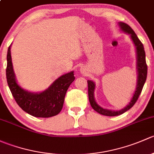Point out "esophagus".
I'll use <instances>...</instances> for the list:
<instances>
[{
  "label": "esophagus",
  "mask_w": 154,
  "mask_h": 154,
  "mask_svg": "<svg viewBox=\"0 0 154 154\" xmlns=\"http://www.w3.org/2000/svg\"><path fill=\"white\" fill-rule=\"evenodd\" d=\"M80 71H81V73H84L85 72V69L83 68H80Z\"/></svg>",
  "instance_id": "1"
}]
</instances>
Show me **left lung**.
Listing matches in <instances>:
<instances>
[{
    "label": "left lung",
    "mask_w": 154,
    "mask_h": 154,
    "mask_svg": "<svg viewBox=\"0 0 154 154\" xmlns=\"http://www.w3.org/2000/svg\"><path fill=\"white\" fill-rule=\"evenodd\" d=\"M119 25L120 27L121 30L125 33L130 35V38L133 41L135 48H136V71H137V80H136V86L135 89L134 93L133 94L131 100L129 102L128 104L123 109L120 110H111L103 109L98 103L96 102L94 99V90H95V83L92 80H88V99H89L90 104L93 109L95 110L97 112L106 116H117L119 115H122L130 109L131 107L136 102V100L139 98L141 92H142V88H143L144 83L147 78V66L146 64L145 60V52H144V46L140 40L139 39L138 36L133 29L128 25L124 22H119Z\"/></svg>",
    "instance_id": "1"
}]
</instances>
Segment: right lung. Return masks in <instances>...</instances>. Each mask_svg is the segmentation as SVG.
<instances>
[{"mask_svg": "<svg viewBox=\"0 0 154 154\" xmlns=\"http://www.w3.org/2000/svg\"><path fill=\"white\" fill-rule=\"evenodd\" d=\"M11 45L7 51L6 74L9 88L16 103L24 112L34 117L49 118L57 116L63 109L68 87L75 79L74 71L60 76L44 91L40 92L27 91L17 82L12 63Z\"/></svg>", "mask_w": 154, "mask_h": 154, "instance_id": "obj_1", "label": "right lung"}]
</instances>
